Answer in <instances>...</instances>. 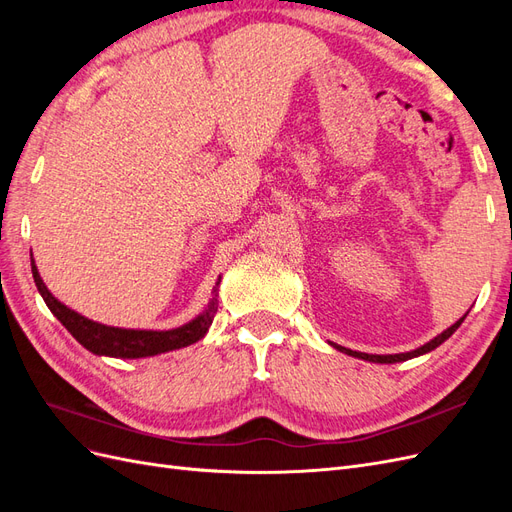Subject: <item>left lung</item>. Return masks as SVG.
<instances>
[{"instance_id": "obj_1", "label": "left lung", "mask_w": 512, "mask_h": 512, "mask_svg": "<svg viewBox=\"0 0 512 512\" xmlns=\"http://www.w3.org/2000/svg\"><path fill=\"white\" fill-rule=\"evenodd\" d=\"M468 316V314H466ZM463 316V318H466ZM463 318H459L453 327H448L444 333H440L438 337H433L429 344H425V346H421V348H416V350H412V352H401V354H365V352H354V350H350V348H342V346H335L337 350H342V352H346V354H350V356H356V359H363V361H371V363H399V361H408V359H412V356H418V354H425V352H431L433 348H438L440 344H444L448 337H451L457 329H459V324L463 322Z\"/></svg>"}]
</instances>
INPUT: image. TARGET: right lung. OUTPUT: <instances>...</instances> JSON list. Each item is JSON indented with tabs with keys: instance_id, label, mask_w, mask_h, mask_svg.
<instances>
[{
	"instance_id": "obj_1",
	"label": "right lung",
	"mask_w": 512,
	"mask_h": 512,
	"mask_svg": "<svg viewBox=\"0 0 512 512\" xmlns=\"http://www.w3.org/2000/svg\"><path fill=\"white\" fill-rule=\"evenodd\" d=\"M32 273L34 282L38 286V292L46 307L51 309L53 316L64 324L70 331V335L85 346L89 352L100 354V356H117V359H143V356L162 354L170 350H179L190 344H196L198 339H203L209 331L215 312H218V299H211L207 309L192 322L183 324L179 329L170 331H134V329H117V327H106V324L89 320L81 314H76L74 309L59 303L53 294L46 290L42 277L38 273V267L34 265L32 258Z\"/></svg>"
}]
</instances>
